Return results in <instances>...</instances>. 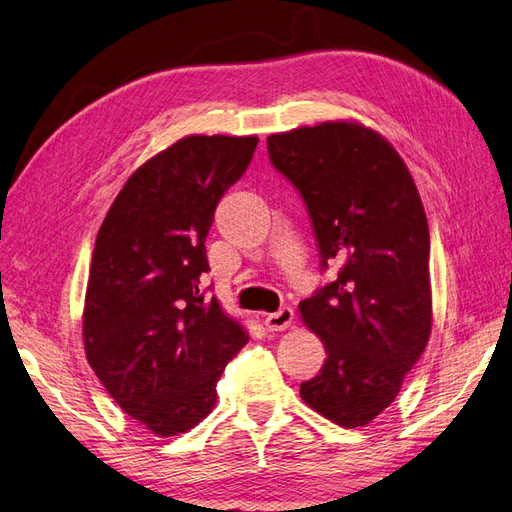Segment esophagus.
Segmentation results:
<instances>
[{"mask_svg": "<svg viewBox=\"0 0 512 512\" xmlns=\"http://www.w3.org/2000/svg\"><path fill=\"white\" fill-rule=\"evenodd\" d=\"M292 320H294V309L283 307V309H279V311L268 313L264 322H266V326H268V331H285L287 326L292 324Z\"/></svg>", "mask_w": 512, "mask_h": 512, "instance_id": "1", "label": "esophagus"}]
</instances>
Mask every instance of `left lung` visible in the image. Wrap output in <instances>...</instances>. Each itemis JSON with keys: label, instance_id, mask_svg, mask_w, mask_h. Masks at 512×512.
<instances>
[{"label": "left lung", "instance_id": "obj_1", "mask_svg": "<svg viewBox=\"0 0 512 512\" xmlns=\"http://www.w3.org/2000/svg\"><path fill=\"white\" fill-rule=\"evenodd\" d=\"M272 166L303 196L320 266L337 279L298 305L326 361L300 398L344 428L370 424L396 400L432 326L430 235L398 151L359 123L268 136Z\"/></svg>", "mask_w": 512, "mask_h": 512}]
</instances>
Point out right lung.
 <instances>
[{"mask_svg": "<svg viewBox=\"0 0 512 512\" xmlns=\"http://www.w3.org/2000/svg\"><path fill=\"white\" fill-rule=\"evenodd\" d=\"M257 136H186L127 179L97 233L84 305L90 368L157 437L212 413L216 383L248 342L203 290L216 205L253 160Z\"/></svg>", "mask_w": 512, "mask_h": 512, "instance_id": "right-lung-1", "label": "right lung"}]
</instances>
